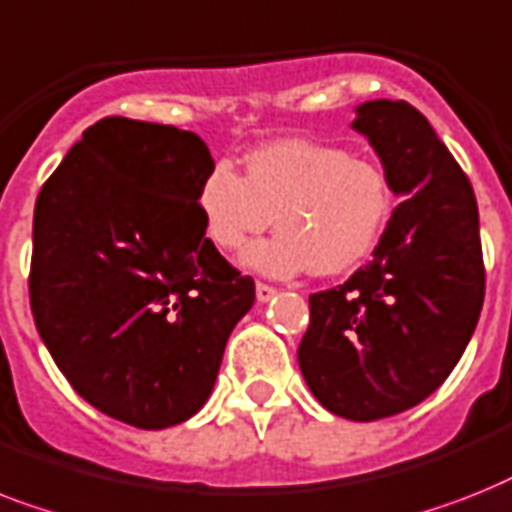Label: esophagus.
Listing matches in <instances>:
<instances>
[{"mask_svg":"<svg viewBox=\"0 0 512 512\" xmlns=\"http://www.w3.org/2000/svg\"><path fill=\"white\" fill-rule=\"evenodd\" d=\"M255 294H257V302H268V299L276 297V289H273V286H268V284H257Z\"/></svg>","mask_w":512,"mask_h":512,"instance_id":"1","label":"esophagus"}]
</instances>
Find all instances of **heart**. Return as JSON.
Instances as JSON below:
<instances>
[{"mask_svg": "<svg viewBox=\"0 0 512 512\" xmlns=\"http://www.w3.org/2000/svg\"><path fill=\"white\" fill-rule=\"evenodd\" d=\"M207 239L236 252L276 218L278 234L252 244L242 263L270 278L355 268L381 239L392 186L368 157L313 139H281L247 155V176L228 160L207 170L197 191Z\"/></svg>", "mask_w": 512, "mask_h": 512, "instance_id": "b5f03b06", "label": "heart"}]
</instances>
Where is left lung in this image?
I'll list each match as a JSON object with an SVG mask.
<instances>
[{
  "label": "left lung",
  "instance_id": "8db88e82",
  "mask_svg": "<svg viewBox=\"0 0 512 512\" xmlns=\"http://www.w3.org/2000/svg\"><path fill=\"white\" fill-rule=\"evenodd\" d=\"M352 128L402 202L371 263L310 294L297 360L326 410L368 423L423 402L458 365L484 305V260L473 186L429 120L373 99Z\"/></svg>",
  "mask_w": 512,
  "mask_h": 512
}]
</instances>
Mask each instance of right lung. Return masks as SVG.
<instances>
[{"instance_id":"obj_1","label":"right lung","mask_w":512,"mask_h":512,"mask_svg":"<svg viewBox=\"0 0 512 512\" xmlns=\"http://www.w3.org/2000/svg\"><path fill=\"white\" fill-rule=\"evenodd\" d=\"M197 134L144 120L86 128L41 186L28 292L41 342L83 400L168 429L213 392L255 281L205 236Z\"/></svg>"}]
</instances>
